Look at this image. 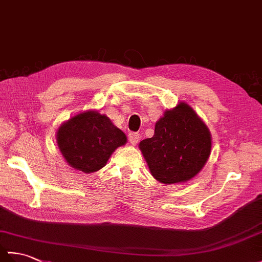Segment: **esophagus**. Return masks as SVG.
Returning a JSON list of instances; mask_svg holds the SVG:
<instances>
[{"mask_svg":"<svg viewBox=\"0 0 262 262\" xmlns=\"http://www.w3.org/2000/svg\"><path fill=\"white\" fill-rule=\"evenodd\" d=\"M128 140H129L133 146H135L138 143V141H140V134H137V133H129V135H128Z\"/></svg>","mask_w":262,"mask_h":262,"instance_id":"esophagus-1","label":"esophagus"}]
</instances>
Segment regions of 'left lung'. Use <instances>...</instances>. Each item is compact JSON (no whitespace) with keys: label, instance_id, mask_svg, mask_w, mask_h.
<instances>
[{"label":"left lung","instance_id":"obj_1","mask_svg":"<svg viewBox=\"0 0 262 262\" xmlns=\"http://www.w3.org/2000/svg\"><path fill=\"white\" fill-rule=\"evenodd\" d=\"M151 174L163 185L191 180L205 166L211 135L188 103L180 101L155 122L154 135L140 143Z\"/></svg>","mask_w":262,"mask_h":262}]
</instances>
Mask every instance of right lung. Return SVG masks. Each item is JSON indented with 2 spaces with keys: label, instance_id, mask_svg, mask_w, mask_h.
<instances>
[{
  "label": "right lung",
  "instance_id": "obj_1",
  "mask_svg": "<svg viewBox=\"0 0 262 262\" xmlns=\"http://www.w3.org/2000/svg\"><path fill=\"white\" fill-rule=\"evenodd\" d=\"M56 143L71 168L92 173L107 164L117 148L125 145V133L98 110H85L64 121Z\"/></svg>",
  "mask_w": 262,
  "mask_h": 262
}]
</instances>
